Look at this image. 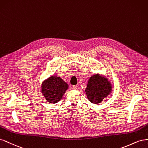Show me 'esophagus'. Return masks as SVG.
I'll return each instance as SVG.
<instances>
[{
  "mask_svg": "<svg viewBox=\"0 0 148 148\" xmlns=\"http://www.w3.org/2000/svg\"><path fill=\"white\" fill-rule=\"evenodd\" d=\"M79 87L78 86H73V89H74V90H78Z\"/></svg>",
  "mask_w": 148,
  "mask_h": 148,
  "instance_id": "1",
  "label": "esophagus"
}]
</instances>
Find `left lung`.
Here are the masks:
<instances>
[{
	"mask_svg": "<svg viewBox=\"0 0 148 148\" xmlns=\"http://www.w3.org/2000/svg\"><path fill=\"white\" fill-rule=\"evenodd\" d=\"M112 91V84L108 79L99 74L92 75L88 81L86 92L88 99L93 103L98 104Z\"/></svg>",
	"mask_w": 148,
	"mask_h": 148,
	"instance_id": "8db88e82",
	"label": "left lung"
}]
</instances>
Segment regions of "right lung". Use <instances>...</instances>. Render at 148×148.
Instances as JSON below:
<instances>
[{
  "label": "right lung",
  "mask_w": 148,
  "mask_h": 148,
  "mask_svg": "<svg viewBox=\"0 0 148 148\" xmlns=\"http://www.w3.org/2000/svg\"><path fill=\"white\" fill-rule=\"evenodd\" d=\"M68 88V84L61 77L51 76L41 86V92L48 102L55 103L60 101Z\"/></svg>",
  "instance_id": "right-lung-1"
}]
</instances>
